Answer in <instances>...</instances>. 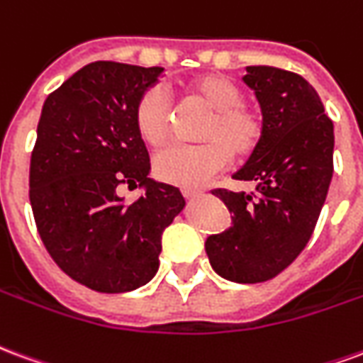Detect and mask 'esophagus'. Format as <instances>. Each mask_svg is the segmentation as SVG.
Returning a JSON list of instances; mask_svg holds the SVG:
<instances>
[{"label":"esophagus","mask_w":363,"mask_h":363,"mask_svg":"<svg viewBox=\"0 0 363 363\" xmlns=\"http://www.w3.org/2000/svg\"><path fill=\"white\" fill-rule=\"evenodd\" d=\"M182 195H184L185 199H195V197H199L201 191L199 189H182Z\"/></svg>","instance_id":"34e87169"}]
</instances>
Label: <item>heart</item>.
Wrapping results in <instances>:
<instances>
[{
    "mask_svg": "<svg viewBox=\"0 0 363 363\" xmlns=\"http://www.w3.org/2000/svg\"><path fill=\"white\" fill-rule=\"evenodd\" d=\"M189 92L214 110L197 147H172L155 158V176L164 184L197 189L220 174L230 160L250 158L265 139L263 113L243 102L242 91L222 75H201ZM137 133L149 147H162L172 135V104L162 86L145 91L135 104Z\"/></svg>",
    "mask_w": 363,
    "mask_h": 363,
    "instance_id": "heart-1",
    "label": "heart"
}]
</instances>
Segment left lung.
<instances>
[{"label": "left lung", "mask_w": 363, "mask_h": 363, "mask_svg": "<svg viewBox=\"0 0 363 363\" xmlns=\"http://www.w3.org/2000/svg\"><path fill=\"white\" fill-rule=\"evenodd\" d=\"M245 84L265 118V139L234 179L255 191L214 189L228 207L232 226L205 242L222 279L255 284L292 265L315 230L333 178V121L315 89L298 73L251 65Z\"/></svg>", "instance_id": "left-lung-1"}]
</instances>
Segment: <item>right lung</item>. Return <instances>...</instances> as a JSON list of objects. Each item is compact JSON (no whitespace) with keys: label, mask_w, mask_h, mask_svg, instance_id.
Wrapping results in <instances>:
<instances>
[{"label":"right lung","mask_w":363,"mask_h":363,"mask_svg":"<svg viewBox=\"0 0 363 363\" xmlns=\"http://www.w3.org/2000/svg\"><path fill=\"white\" fill-rule=\"evenodd\" d=\"M162 67L94 62L42 106L28 197L50 257L91 290L129 292L158 271L162 232L185 207L178 187L149 178L135 104ZM120 184L145 187L127 206Z\"/></svg>","instance_id":"add662e5"}]
</instances>
